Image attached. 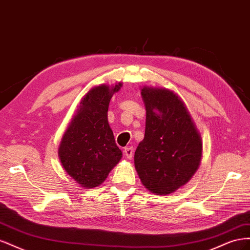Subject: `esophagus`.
<instances>
[{"mask_svg": "<svg viewBox=\"0 0 250 250\" xmlns=\"http://www.w3.org/2000/svg\"><path fill=\"white\" fill-rule=\"evenodd\" d=\"M124 153H125L127 158H129V160H131L132 156H133V148L132 147H126L124 149Z\"/></svg>", "mask_w": 250, "mask_h": 250, "instance_id": "esophagus-1", "label": "esophagus"}]
</instances>
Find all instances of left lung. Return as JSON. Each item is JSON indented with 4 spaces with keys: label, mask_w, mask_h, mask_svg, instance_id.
<instances>
[{
    "label": "left lung",
    "mask_w": 250,
    "mask_h": 250,
    "mask_svg": "<svg viewBox=\"0 0 250 250\" xmlns=\"http://www.w3.org/2000/svg\"><path fill=\"white\" fill-rule=\"evenodd\" d=\"M146 129L134 153L142 184L167 195L187 184L198 169L202 144L184 102L166 88L144 87Z\"/></svg>",
    "instance_id": "left-lung-1"
}]
</instances>
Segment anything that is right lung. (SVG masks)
I'll return each instance as SVG.
<instances>
[{
    "mask_svg": "<svg viewBox=\"0 0 250 250\" xmlns=\"http://www.w3.org/2000/svg\"><path fill=\"white\" fill-rule=\"evenodd\" d=\"M121 86L122 83L90 89L60 143V162L83 188L101 185L122 157L107 121L109 101Z\"/></svg>",
    "mask_w": 250,
    "mask_h": 250,
    "instance_id": "add662e5",
    "label": "right lung"
}]
</instances>
